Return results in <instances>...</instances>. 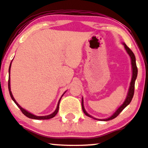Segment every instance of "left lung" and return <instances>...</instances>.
<instances>
[{
  "label": "left lung",
  "instance_id": "left-lung-1",
  "mask_svg": "<svg viewBox=\"0 0 148 148\" xmlns=\"http://www.w3.org/2000/svg\"><path fill=\"white\" fill-rule=\"evenodd\" d=\"M123 44L124 45L125 49L127 52V53L129 54V56H130L131 60H132V81H131L130 86V88H129L128 94H127V96L125 101H124V103H123V105L121 106V107L119 108L117 110H116L115 113H113V115H111V116H110V117L107 118V119H99L95 118L91 115H90L89 114L87 113V112L86 111H85L84 107V104H83V98H82V108L83 112H84V113L85 114V115H86V116H89V117H91V118L94 119H96V120L105 121H109V120L113 119H115L119 115V113H121V112L129 104L131 103V101H132V100L133 99V97H134V95L135 82H136V78H137V66H136V57H135L134 53H133V51L131 50V49L129 48L127 46V45L125 44V43H123Z\"/></svg>",
  "mask_w": 148,
  "mask_h": 148
}]
</instances>
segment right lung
<instances>
[{
  "label": "right lung",
  "mask_w": 148,
  "mask_h": 148,
  "mask_svg": "<svg viewBox=\"0 0 148 148\" xmlns=\"http://www.w3.org/2000/svg\"><path fill=\"white\" fill-rule=\"evenodd\" d=\"M11 63L10 64V66H9V83H8V87H9V93H10V96H11V99H12V101H13L14 102V103L16 104V105H17V107L19 108L20 109V110L21 111V112L23 113L26 116H27V117H29V118H30V119H51V118H53V117H54V116H56V114L58 113V110H59V105H60V100H61V98L62 97V96H63L64 95V92L63 95H62V96L61 97V98H60V99L59 100V102H58V106H57V108H56V111L53 112V113H51V114H50V115H47V116H36V115H33V114H32L31 113H29V112H28L27 111H26L25 109H23V108L21 107V106L18 105V104L16 103V101H15V99H14V97H13V96H12V92H11V86H10V70H11Z\"/></svg>",
  "instance_id": "right-lung-1"
}]
</instances>
